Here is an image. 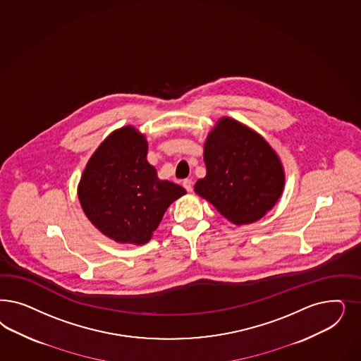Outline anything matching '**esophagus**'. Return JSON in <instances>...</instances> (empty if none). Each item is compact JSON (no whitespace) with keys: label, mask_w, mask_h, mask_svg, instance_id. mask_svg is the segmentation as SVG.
Here are the masks:
<instances>
[{"label":"esophagus","mask_w":361,"mask_h":361,"mask_svg":"<svg viewBox=\"0 0 361 361\" xmlns=\"http://www.w3.org/2000/svg\"><path fill=\"white\" fill-rule=\"evenodd\" d=\"M183 187L186 188L187 192H192V180L191 179H185L183 180Z\"/></svg>","instance_id":"obj_1"}]
</instances>
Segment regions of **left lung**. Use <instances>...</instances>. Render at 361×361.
Instances as JSON below:
<instances>
[{
	"label": "left lung",
	"mask_w": 361,
	"mask_h": 361,
	"mask_svg": "<svg viewBox=\"0 0 361 361\" xmlns=\"http://www.w3.org/2000/svg\"><path fill=\"white\" fill-rule=\"evenodd\" d=\"M203 159L207 174L195 192L235 224L260 219L284 187L279 157L263 137L224 116L207 135Z\"/></svg>",
	"instance_id": "left-lung-1"
}]
</instances>
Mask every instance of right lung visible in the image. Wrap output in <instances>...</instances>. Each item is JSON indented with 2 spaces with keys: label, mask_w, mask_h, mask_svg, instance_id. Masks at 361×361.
<instances>
[{
  "label": "right lung",
  "mask_w": 361,
  "mask_h": 361,
  "mask_svg": "<svg viewBox=\"0 0 361 361\" xmlns=\"http://www.w3.org/2000/svg\"><path fill=\"white\" fill-rule=\"evenodd\" d=\"M146 155L147 140L138 130H116L92 155L78 185L89 221L118 243H147L166 209L186 194L183 187L159 180Z\"/></svg>",
  "instance_id": "right-lung-1"
}]
</instances>
